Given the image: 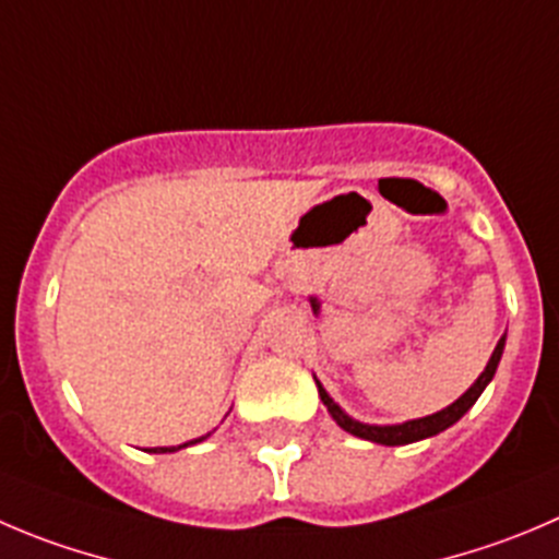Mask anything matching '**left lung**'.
I'll use <instances>...</instances> for the list:
<instances>
[{
    "mask_svg": "<svg viewBox=\"0 0 559 559\" xmlns=\"http://www.w3.org/2000/svg\"><path fill=\"white\" fill-rule=\"evenodd\" d=\"M502 348H504V337L499 340L497 348H493L491 359H488V365H486V370L480 373V379H477L475 384H472L469 390H466L464 395H461L459 401L453 403V406L430 414V417L408 419V423H403V425H362V423H356V419H350L348 414H345L343 408H340L337 403H334L332 397L326 395V390H323V386L316 381L318 395H321L323 406L329 408V414H332L334 423H337L343 430H348V433L359 436V439H368V442L386 444V448H395V444H412V442H419V439H428V436H436V433H442V430H448L450 425L459 423V419L464 417V414L469 412L472 406H475V401L480 397V392L486 390V384L493 379V373H497V365H499V359H502Z\"/></svg>",
    "mask_w": 559,
    "mask_h": 559,
    "instance_id": "obj_1",
    "label": "left lung"
}]
</instances>
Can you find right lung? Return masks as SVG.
Masks as SVG:
<instances>
[{
	"instance_id": "1",
	"label": "right lung",
	"mask_w": 559,
	"mask_h": 559,
	"mask_svg": "<svg viewBox=\"0 0 559 559\" xmlns=\"http://www.w3.org/2000/svg\"><path fill=\"white\" fill-rule=\"evenodd\" d=\"M194 442H203V439H194ZM194 442H189V444H194ZM180 448H186V444H180ZM180 448H156V450H147V453H175V450H180Z\"/></svg>"
}]
</instances>
